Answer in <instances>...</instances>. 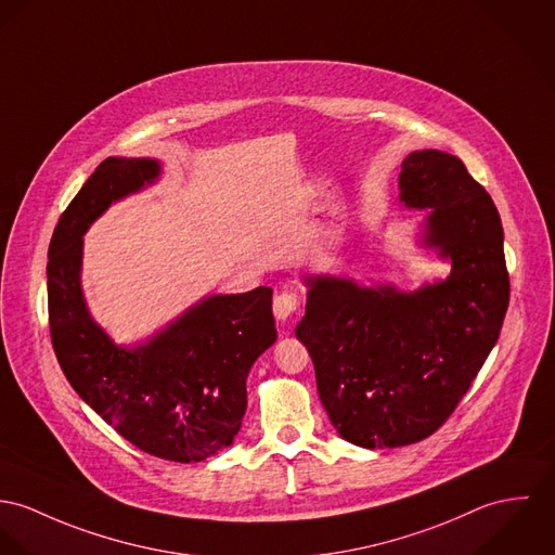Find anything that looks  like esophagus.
Wrapping results in <instances>:
<instances>
[{
	"label": "esophagus",
	"instance_id": "1",
	"mask_svg": "<svg viewBox=\"0 0 555 555\" xmlns=\"http://www.w3.org/2000/svg\"><path fill=\"white\" fill-rule=\"evenodd\" d=\"M272 310H274L276 319L287 321V319H292L300 310V296L296 292H281V294L274 296Z\"/></svg>",
	"mask_w": 555,
	"mask_h": 555
}]
</instances>
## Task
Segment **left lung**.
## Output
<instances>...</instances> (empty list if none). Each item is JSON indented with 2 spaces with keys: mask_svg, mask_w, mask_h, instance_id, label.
I'll list each match as a JSON object with an SVG mask.
<instances>
[{
  "mask_svg": "<svg viewBox=\"0 0 555 555\" xmlns=\"http://www.w3.org/2000/svg\"><path fill=\"white\" fill-rule=\"evenodd\" d=\"M400 199L428 208L424 245L451 261V274L413 294L312 276L296 327L330 422L366 449L438 430L486 364L508 308L500 215L466 166L434 149L411 153Z\"/></svg>",
  "mask_w": 555,
  "mask_h": 555,
  "instance_id": "left-lung-1",
  "label": "left lung"
}]
</instances>
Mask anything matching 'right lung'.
Segmentation results:
<instances>
[{
    "label": "right lung",
    "instance_id": "right-lung-1",
    "mask_svg": "<svg viewBox=\"0 0 555 555\" xmlns=\"http://www.w3.org/2000/svg\"><path fill=\"white\" fill-rule=\"evenodd\" d=\"M159 177L155 159L108 157L76 193L49 247V325L74 391L140 451L204 462L234 442L253 362L274 345L272 289L210 296L146 345L125 349L91 319L82 289V234L117 199Z\"/></svg>",
    "mask_w": 555,
    "mask_h": 555
}]
</instances>
